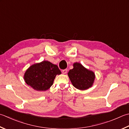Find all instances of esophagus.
<instances>
[{"instance_id":"1","label":"esophagus","mask_w":129,"mask_h":129,"mask_svg":"<svg viewBox=\"0 0 129 129\" xmlns=\"http://www.w3.org/2000/svg\"><path fill=\"white\" fill-rule=\"evenodd\" d=\"M62 74H66V73H67V69H64V70H62Z\"/></svg>"}]
</instances>
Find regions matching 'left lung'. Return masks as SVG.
<instances>
[{
    "instance_id": "8db88e82",
    "label": "left lung",
    "mask_w": 129,
    "mask_h": 129,
    "mask_svg": "<svg viewBox=\"0 0 129 129\" xmlns=\"http://www.w3.org/2000/svg\"><path fill=\"white\" fill-rule=\"evenodd\" d=\"M73 86L79 90H85L91 87L94 83V72L84 68L79 62L73 64V69L68 73Z\"/></svg>"
}]
</instances>
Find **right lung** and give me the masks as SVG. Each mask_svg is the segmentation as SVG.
<instances>
[{
	"label": "right lung",
	"mask_w": 129,
	"mask_h": 129,
	"mask_svg": "<svg viewBox=\"0 0 129 129\" xmlns=\"http://www.w3.org/2000/svg\"><path fill=\"white\" fill-rule=\"evenodd\" d=\"M61 74L56 65L43 61L31 65L24 75V81L34 89L45 91L51 87L56 75Z\"/></svg>",
	"instance_id": "1"
}]
</instances>
